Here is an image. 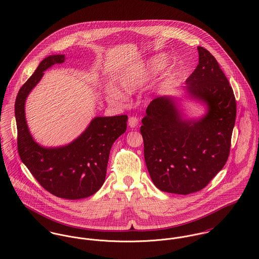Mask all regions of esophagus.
<instances>
[{
  "label": "esophagus",
  "mask_w": 259,
  "mask_h": 259,
  "mask_svg": "<svg viewBox=\"0 0 259 259\" xmlns=\"http://www.w3.org/2000/svg\"><path fill=\"white\" fill-rule=\"evenodd\" d=\"M138 124H139V118L137 117V116H131L130 118H128V125L131 126V127H137L138 126Z\"/></svg>",
  "instance_id": "esophagus-1"
}]
</instances>
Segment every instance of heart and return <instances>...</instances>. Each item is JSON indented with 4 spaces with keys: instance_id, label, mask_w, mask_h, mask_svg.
Segmentation results:
<instances>
[{
    "instance_id": "b5f03b06",
    "label": "heart",
    "mask_w": 259,
    "mask_h": 259,
    "mask_svg": "<svg viewBox=\"0 0 259 259\" xmlns=\"http://www.w3.org/2000/svg\"><path fill=\"white\" fill-rule=\"evenodd\" d=\"M162 66L160 58L152 59L148 64L133 67L121 74L116 81V91H108V100L111 104H119L124 96L132 95L143 89L150 77L156 74Z\"/></svg>"
}]
</instances>
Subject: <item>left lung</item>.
I'll return each mask as SVG.
<instances>
[{"mask_svg": "<svg viewBox=\"0 0 259 259\" xmlns=\"http://www.w3.org/2000/svg\"><path fill=\"white\" fill-rule=\"evenodd\" d=\"M199 61L186 82L195 100L207 106L198 120L184 119L176 101H151L142 119L144 153L152 183L161 191L189 194L208 185L227 161L235 123L236 102L215 58L197 47Z\"/></svg>", "mask_w": 259, "mask_h": 259, "instance_id": "left-lung-1", "label": "left lung"}]
</instances>
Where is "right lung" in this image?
Wrapping results in <instances>:
<instances>
[{
    "label": "right lung",
    "instance_id": "add662e5",
    "mask_svg": "<svg viewBox=\"0 0 259 259\" xmlns=\"http://www.w3.org/2000/svg\"><path fill=\"white\" fill-rule=\"evenodd\" d=\"M64 61L65 55L44 59L20 89L15 103L18 151L22 161L47 191L61 198L79 199L93 195L104 185L111 146L125 132L127 115L95 117L76 140L65 147L47 148L37 145L27 125L26 99L44 71Z\"/></svg>",
    "mask_w": 259,
    "mask_h": 259
}]
</instances>
